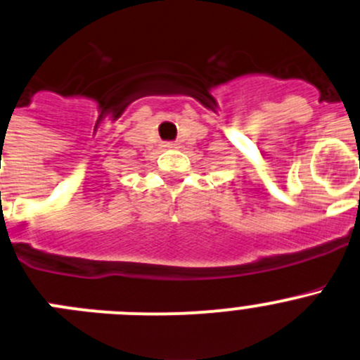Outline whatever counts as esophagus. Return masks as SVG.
<instances>
[{
    "mask_svg": "<svg viewBox=\"0 0 360 360\" xmlns=\"http://www.w3.org/2000/svg\"><path fill=\"white\" fill-rule=\"evenodd\" d=\"M176 142H163V148H176Z\"/></svg>",
    "mask_w": 360,
    "mask_h": 360,
    "instance_id": "1",
    "label": "esophagus"
}]
</instances>
